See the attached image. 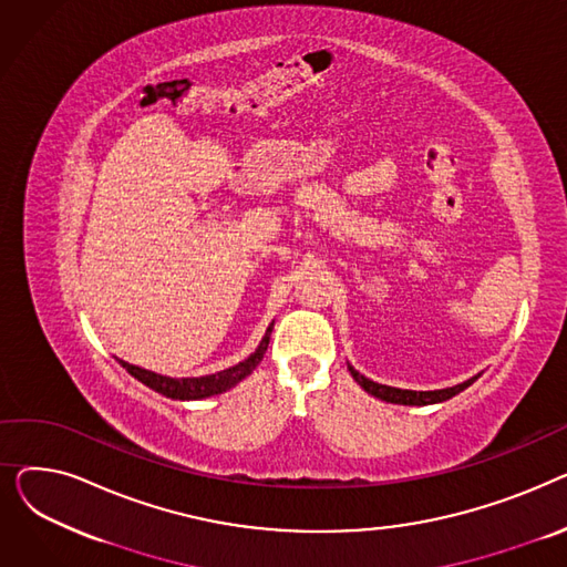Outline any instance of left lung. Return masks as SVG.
<instances>
[{
  "instance_id": "8db88e82",
  "label": "left lung",
  "mask_w": 567,
  "mask_h": 567,
  "mask_svg": "<svg viewBox=\"0 0 567 567\" xmlns=\"http://www.w3.org/2000/svg\"><path fill=\"white\" fill-rule=\"evenodd\" d=\"M351 377L359 381L361 389L383 402H391V404H406V406H425V404H436V402H445L455 398L457 393H462L464 389H468V385L478 379V377H471L466 379L464 383H457L453 385V389H441V391H402V389H393V385H383V383H377L368 377H363L359 370H353L349 363H347Z\"/></svg>"
}]
</instances>
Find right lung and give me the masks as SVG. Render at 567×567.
Returning <instances> with one entry per match:
<instances>
[{"instance_id": "add662e5", "label": "right lung", "mask_w": 567, "mask_h": 567, "mask_svg": "<svg viewBox=\"0 0 567 567\" xmlns=\"http://www.w3.org/2000/svg\"><path fill=\"white\" fill-rule=\"evenodd\" d=\"M271 331H274V323L268 326L266 329V336L261 338L259 347L248 355L246 361H241L234 368H227L223 372H216V374H206V377H186V379H172V377H163V374H156L152 370H144V368H137V365H131L126 361H118L122 363V368H126L137 381H142L144 385H148V389L165 395V398H172V400H204V398H212V395H220L229 389H234V385L246 379L248 374H252V370L261 363L264 353L268 349V340H271Z\"/></svg>"}]
</instances>
